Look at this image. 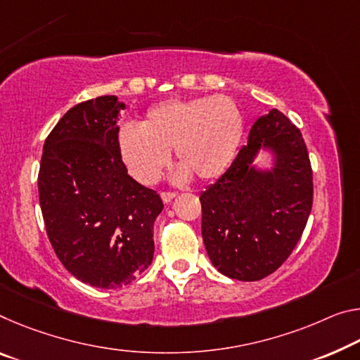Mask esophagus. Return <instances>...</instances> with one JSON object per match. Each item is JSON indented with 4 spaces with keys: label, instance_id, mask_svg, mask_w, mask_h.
I'll return each mask as SVG.
<instances>
[{
    "label": "esophagus",
    "instance_id": "34e87169",
    "mask_svg": "<svg viewBox=\"0 0 360 360\" xmlns=\"http://www.w3.org/2000/svg\"><path fill=\"white\" fill-rule=\"evenodd\" d=\"M174 197H176V192H162V200H163L165 203L171 202Z\"/></svg>",
    "mask_w": 360,
    "mask_h": 360
}]
</instances>
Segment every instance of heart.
Instances as JSON below:
<instances>
[{
  "mask_svg": "<svg viewBox=\"0 0 360 360\" xmlns=\"http://www.w3.org/2000/svg\"><path fill=\"white\" fill-rule=\"evenodd\" d=\"M243 134V115L227 96L174 98L147 110L141 127L124 124L118 133V150L133 178L152 186L169 163L174 150L176 179L193 174L211 181L236 155Z\"/></svg>",
  "mask_w": 360,
  "mask_h": 360,
  "instance_id": "obj_1",
  "label": "heart"
}]
</instances>
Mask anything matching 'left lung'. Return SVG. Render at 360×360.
<instances>
[{
	"mask_svg": "<svg viewBox=\"0 0 360 360\" xmlns=\"http://www.w3.org/2000/svg\"><path fill=\"white\" fill-rule=\"evenodd\" d=\"M261 146L276 168H251ZM312 168L301 131L274 108L252 127L247 146L200 195L202 236L213 266L236 281H261L281 267L303 236L312 208Z\"/></svg>",
	"mask_w": 360,
	"mask_h": 360,
	"instance_id": "obj_1",
	"label": "left lung"
}]
</instances>
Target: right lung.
<instances>
[{
  "mask_svg": "<svg viewBox=\"0 0 360 360\" xmlns=\"http://www.w3.org/2000/svg\"><path fill=\"white\" fill-rule=\"evenodd\" d=\"M117 96L79 102L44 141L38 193L57 258L78 281L120 288L153 258L155 191L128 174L118 150Z\"/></svg>",
  "mask_w": 360,
  "mask_h": 360,
  "instance_id": "add662e5",
  "label": "right lung"
}]
</instances>
